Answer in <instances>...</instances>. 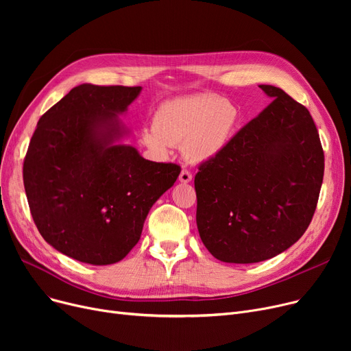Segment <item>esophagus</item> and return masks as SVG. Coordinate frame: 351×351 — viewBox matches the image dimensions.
<instances>
[{
  "label": "esophagus",
  "instance_id": "obj_1",
  "mask_svg": "<svg viewBox=\"0 0 351 351\" xmlns=\"http://www.w3.org/2000/svg\"><path fill=\"white\" fill-rule=\"evenodd\" d=\"M179 180H180L182 183H189V182L192 180V175H191V172H188V171H182V172H180V175H179Z\"/></svg>",
  "mask_w": 351,
  "mask_h": 351
}]
</instances>
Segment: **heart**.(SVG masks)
<instances>
[{
    "label": "heart",
    "mask_w": 351,
    "mask_h": 351,
    "mask_svg": "<svg viewBox=\"0 0 351 351\" xmlns=\"http://www.w3.org/2000/svg\"><path fill=\"white\" fill-rule=\"evenodd\" d=\"M237 119L236 106L216 95L180 97L158 106L152 128L142 131V142L159 158H168L172 146L183 145L189 162L208 163L225 149Z\"/></svg>",
    "instance_id": "1"
}]
</instances>
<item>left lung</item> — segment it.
Listing matches in <instances>:
<instances>
[{
    "label": "left lung",
    "instance_id": "left-lung-1",
    "mask_svg": "<svg viewBox=\"0 0 351 351\" xmlns=\"http://www.w3.org/2000/svg\"><path fill=\"white\" fill-rule=\"evenodd\" d=\"M273 102L195 176L196 225L213 257L257 263L287 250L308 228L324 154L308 110L273 85Z\"/></svg>",
    "mask_w": 351,
    "mask_h": 351
}]
</instances>
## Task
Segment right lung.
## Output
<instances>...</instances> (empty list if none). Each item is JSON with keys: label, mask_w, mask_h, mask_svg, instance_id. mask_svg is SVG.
I'll use <instances>...</instances> for the list:
<instances>
[{"label": "right lung", "mask_w": 351, "mask_h": 351, "mask_svg": "<svg viewBox=\"0 0 351 351\" xmlns=\"http://www.w3.org/2000/svg\"><path fill=\"white\" fill-rule=\"evenodd\" d=\"M142 86L82 84L41 117L24 160V186L45 242L78 262L112 265L139 242L155 202L180 168L141 156L121 121Z\"/></svg>", "instance_id": "1"}]
</instances>
